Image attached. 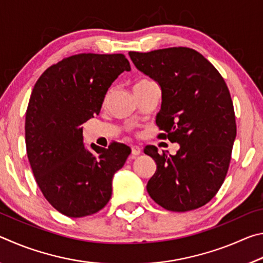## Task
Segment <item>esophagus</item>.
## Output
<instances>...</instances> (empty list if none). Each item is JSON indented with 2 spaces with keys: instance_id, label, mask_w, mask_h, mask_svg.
<instances>
[{
  "instance_id": "34e87169",
  "label": "esophagus",
  "mask_w": 263,
  "mask_h": 263,
  "mask_svg": "<svg viewBox=\"0 0 263 263\" xmlns=\"http://www.w3.org/2000/svg\"><path fill=\"white\" fill-rule=\"evenodd\" d=\"M141 152V148L139 147V146H132L131 147V154L133 155V157H137V155H139Z\"/></svg>"
}]
</instances>
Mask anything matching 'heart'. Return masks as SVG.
<instances>
[{
  "label": "heart",
  "instance_id": "obj_1",
  "mask_svg": "<svg viewBox=\"0 0 263 263\" xmlns=\"http://www.w3.org/2000/svg\"><path fill=\"white\" fill-rule=\"evenodd\" d=\"M149 82H152V81H148V80H141V81L137 82L136 86H141V84H146V83H149ZM136 86H135V87H136Z\"/></svg>",
  "mask_w": 263,
  "mask_h": 263
}]
</instances>
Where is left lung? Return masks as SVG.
Here are the masks:
<instances>
[{"instance_id": "obj_1", "label": "left lung", "mask_w": 263, "mask_h": 263, "mask_svg": "<svg viewBox=\"0 0 263 263\" xmlns=\"http://www.w3.org/2000/svg\"><path fill=\"white\" fill-rule=\"evenodd\" d=\"M136 67L161 87L157 123L162 139L179 142L175 155L146 146L157 162L147 183L153 201L169 211L205 205L228 174L237 124L233 102L220 73L201 53L169 47L147 53L128 52Z\"/></svg>"}]
</instances>
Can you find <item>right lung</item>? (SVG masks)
<instances>
[{
  "mask_svg": "<svg viewBox=\"0 0 263 263\" xmlns=\"http://www.w3.org/2000/svg\"><path fill=\"white\" fill-rule=\"evenodd\" d=\"M131 70L122 53H80L52 65L35 82L25 114L26 153L35 182L62 215H94L111 198L112 177L130 147L83 145L81 125L99 115L111 84Z\"/></svg>",
  "mask_w": 263,
  "mask_h": 263,
  "instance_id": "1",
  "label": "right lung"
}]
</instances>
